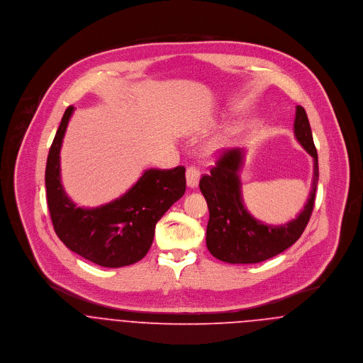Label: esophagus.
I'll use <instances>...</instances> for the list:
<instances>
[{
  "instance_id": "1",
  "label": "esophagus",
  "mask_w": 363,
  "mask_h": 363,
  "mask_svg": "<svg viewBox=\"0 0 363 363\" xmlns=\"http://www.w3.org/2000/svg\"><path fill=\"white\" fill-rule=\"evenodd\" d=\"M200 169L196 167V166H189L187 170H186V177H187V184L189 187L194 189L199 186V182H200Z\"/></svg>"
}]
</instances>
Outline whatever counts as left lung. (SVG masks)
Listing matches in <instances>:
<instances>
[{
    "mask_svg": "<svg viewBox=\"0 0 363 363\" xmlns=\"http://www.w3.org/2000/svg\"><path fill=\"white\" fill-rule=\"evenodd\" d=\"M295 137L313 157V183L308 203L299 215L284 225H267L256 219L243 204L239 169L243 151L233 150L220 156L209 174L200 180V190L207 200L209 220L207 247L215 259L230 264H255L271 259L291 247L303 233L314 207L318 182V159L311 137L308 114L296 106Z\"/></svg>",
    "mask_w": 363,
    "mask_h": 363,
    "instance_id": "left-lung-1",
    "label": "left lung"
}]
</instances>
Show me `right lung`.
<instances>
[{"mask_svg": "<svg viewBox=\"0 0 363 363\" xmlns=\"http://www.w3.org/2000/svg\"><path fill=\"white\" fill-rule=\"evenodd\" d=\"M68 106L52 140L46 164L48 206L60 240L74 253L98 265L117 268L145 257L156 222L186 191V169H148L120 199L102 207H77L60 177V150L72 116Z\"/></svg>", "mask_w": 363, "mask_h": 363, "instance_id": "right-lung-1", "label": "right lung"}]
</instances>
